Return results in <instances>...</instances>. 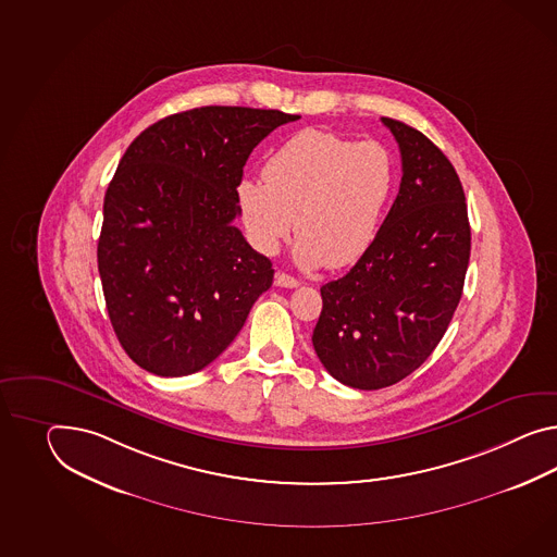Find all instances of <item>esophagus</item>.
I'll list each match as a JSON object with an SVG mask.
<instances>
[{
    "mask_svg": "<svg viewBox=\"0 0 557 557\" xmlns=\"http://www.w3.org/2000/svg\"><path fill=\"white\" fill-rule=\"evenodd\" d=\"M275 285H280V287H298L299 282L296 277H292V275H287L284 272L275 273Z\"/></svg>",
    "mask_w": 557,
    "mask_h": 557,
    "instance_id": "obj_1",
    "label": "esophagus"
}]
</instances>
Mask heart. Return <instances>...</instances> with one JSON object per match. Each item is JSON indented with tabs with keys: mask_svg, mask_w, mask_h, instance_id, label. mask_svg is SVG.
<instances>
[{
	"mask_svg": "<svg viewBox=\"0 0 557 557\" xmlns=\"http://www.w3.org/2000/svg\"><path fill=\"white\" fill-rule=\"evenodd\" d=\"M261 177L237 187L253 247L272 256L294 225V258L301 268H344L376 239L396 175L380 143L306 128L273 150Z\"/></svg>",
	"mask_w": 557,
	"mask_h": 557,
	"instance_id": "heart-1",
	"label": "heart"
}]
</instances>
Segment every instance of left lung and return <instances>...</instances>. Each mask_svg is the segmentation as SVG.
Listing matches in <instances>:
<instances>
[{"mask_svg":"<svg viewBox=\"0 0 557 557\" xmlns=\"http://www.w3.org/2000/svg\"><path fill=\"white\" fill-rule=\"evenodd\" d=\"M403 159L400 189L350 272L320 287L313 350L346 386L379 391L407 379L445 336L462 296L471 227L461 181L443 150L382 119Z\"/></svg>","mask_w":557,"mask_h":557,"instance_id":"8db88e82","label":"left lung"}]
</instances>
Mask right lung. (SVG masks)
I'll return each instance as SVG.
<instances>
[{"instance_id": "1", "label": "right lung", "mask_w": 557, "mask_h": 557, "mask_svg": "<svg viewBox=\"0 0 557 557\" xmlns=\"http://www.w3.org/2000/svg\"><path fill=\"white\" fill-rule=\"evenodd\" d=\"M298 114L201 107L143 131L104 195L98 272L124 352L157 376L211 364L256 299L272 261L251 249L237 187L251 150Z\"/></svg>"}]
</instances>
